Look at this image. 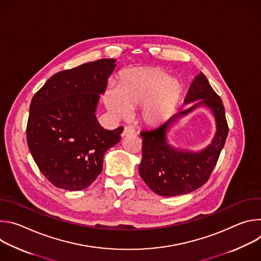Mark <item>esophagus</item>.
Wrapping results in <instances>:
<instances>
[{
    "label": "esophagus",
    "mask_w": 261,
    "mask_h": 261,
    "mask_svg": "<svg viewBox=\"0 0 261 261\" xmlns=\"http://www.w3.org/2000/svg\"><path fill=\"white\" fill-rule=\"evenodd\" d=\"M134 132H135V130H134V128H133L132 126H126V127L124 128V131H123L122 135H123V136H129V135L133 134Z\"/></svg>",
    "instance_id": "34e87169"
}]
</instances>
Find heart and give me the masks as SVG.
Instances as JSON below:
<instances>
[{"label":"heart","instance_id":"obj_1","mask_svg":"<svg viewBox=\"0 0 261 261\" xmlns=\"http://www.w3.org/2000/svg\"><path fill=\"white\" fill-rule=\"evenodd\" d=\"M181 94V84L170 79L163 69L133 68L122 74L118 90L114 87L107 90L105 104L109 111L119 116H128L130 107L142 105L143 121L159 125L172 116Z\"/></svg>","mask_w":261,"mask_h":261}]
</instances>
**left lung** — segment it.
<instances>
[{
  "label": "left lung",
  "mask_w": 261,
  "mask_h": 261,
  "mask_svg": "<svg viewBox=\"0 0 261 261\" xmlns=\"http://www.w3.org/2000/svg\"><path fill=\"white\" fill-rule=\"evenodd\" d=\"M200 98L203 100L178 111L161 126L140 132L142 160L139 174L158 195L171 197L195 191L207 181L217 164L228 134V125L221 98L201 72L192 82L184 102L187 104ZM200 105L207 106L216 120L217 131L212 142L197 153L168 145L166 134L172 124Z\"/></svg>",
  "instance_id": "1"
}]
</instances>
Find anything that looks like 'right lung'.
I'll list each match as a JSON object with an SVG mask.
<instances>
[{
	"instance_id": "right-lung-1",
	"label": "right lung",
	"mask_w": 261,
	"mask_h": 261,
	"mask_svg": "<svg viewBox=\"0 0 261 261\" xmlns=\"http://www.w3.org/2000/svg\"><path fill=\"white\" fill-rule=\"evenodd\" d=\"M115 68V59H101L58 72L32 99L28 146L57 188H87L102 171L105 152L121 140L123 127L105 130L95 116Z\"/></svg>"
}]
</instances>
